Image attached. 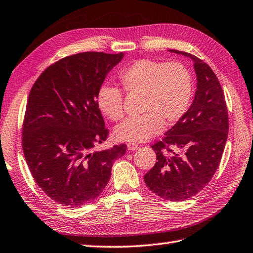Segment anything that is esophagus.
<instances>
[{
  "instance_id": "1",
  "label": "esophagus",
  "mask_w": 253,
  "mask_h": 253,
  "mask_svg": "<svg viewBox=\"0 0 253 253\" xmlns=\"http://www.w3.org/2000/svg\"><path fill=\"white\" fill-rule=\"evenodd\" d=\"M138 148H139V146H138V145H135V144H133V143L127 144V150H130V151L137 150Z\"/></svg>"
}]
</instances>
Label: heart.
Instances as JSON below:
<instances>
[{
	"label": "heart",
	"mask_w": 253,
	"mask_h": 253,
	"mask_svg": "<svg viewBox=\"0 0 253 253\" xmlns=\"http://www.w3.org/2000/svg\"><path fill=\"white\" fill-rule=\"evenodd\" d=\"M119 79L128 95L141 96V116L116 127L115 137L121 141L141 143L156 136L163 127L180 121L192 101V74L177 61L140 59L122 70ZM96 105L112 121H119L125 116L122 91L110 84L98 89Z\"/></svg>",
	"instance_id": "1"
}]
</instances>
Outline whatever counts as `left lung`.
Returning a JSON list of instances; mask_svg holds the SVG:
<instances>
[{"instance_id":"obj_1","label":"left lung","mask_w":253,"mask_h":253,"mask_svg":"<svg viewBox=\"0 0 253 253\" xmlns=\"http://www.w3.org/2000/svg\"><path fill=\"white\" fill-rule=\"evenodd\" d=\"M169 51L193 61L196 91L182 119L151 146L158 161L144 179L160 198L180 202L198 194L211 180L227 139L229 116L223 90L211 66L188 52Z\"/></svg>"}]
</instances>
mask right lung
<instances>
[{
    "label": "right lung",
    "mask_w": 253,
    "mask_h": 253,
    "mask_svg": "<svg viewBox=\"0 0 253 253\" xmlns=\"http://www.w3.org/2000/svg\"><path fill=\"white\" fill-rule=\"evenodd\" d=\"M125 57L82 52L51 64L29 94L22 149L38 186L58 204L80 207L100 195L125 144L94 150L108 136L96 94L107 74Z\"/></svg>",
    "instance_id": "1"
}]
</instances>
